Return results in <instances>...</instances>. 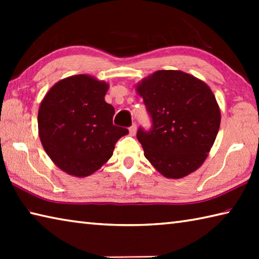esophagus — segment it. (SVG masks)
<instances>
[{
    "mask_svg": "<svg viewBox=\"0 0 259 259\" xmlns=\"http://www.w3.org/2000/svg\"><path fill=\"white\" fill-rule=\"evenodd\" d=\"M136 131H137V124L134 123V124L131 125L130 128H129V133H130L131 136H134V135L136 134Z\"/></svg>",
    "mask_w": 259,
    "mask_h": 259,
    "instance_id": "esophagus-1",
    "label": "esophagus"
}]
</instances>
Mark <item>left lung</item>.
Segmentation results:
<instances>
[{
  "instance_id": "1",
  "label": "left lung",
  "mask_w": 259,
  "mask_h": 259,
  "mask_svg": "<svg viewBox=\"0 0 259 259\" xmlns=\"http://www.w3.org/2000/svg\"><path fill=\"white\" fill-rule=\"evenodd\" d=\"M152 119L138 129L144 155L166 178L178 179L199 169L221 125V109L203 81L182 71H156L136 87Z\"/></svg>"
}]
</instances>
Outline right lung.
Returning <instances> with one entry per match:
<instances>
[{
  "mask_svg": "<svg viewBox=\"0 0 259 259\" xmlns=\"http://www.w3.org/2000/svg\"><path fill=\"white\" fill-rule=\"evenodd\" d=\"M108 84L93 76L73 75L57 82L37 114L38 136L54 163L75 177H87L113 155L125 128L113 124L115 111L105 102Z\"/></svg>",
  "mask_w": 259,
  "mask_h": 259,
  "instance_id": "1",
  "label": "right lung"
}]
</instances>
